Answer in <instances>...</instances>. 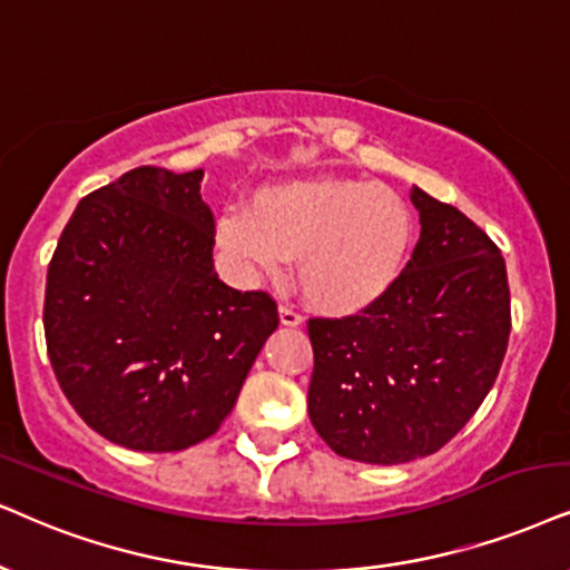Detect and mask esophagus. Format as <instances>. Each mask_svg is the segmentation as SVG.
<instances>
[{"label":"esophagus","instance_id":"34e87169","mask_svg":"<svg viewBox=\"0 0 570 570\" xmlns=\"http://www.w3.org/2000/svg\"><path fill=\"white\" fill-rule=\"evenodd\" d=\"M278 318H281V323H284V326H302V315L289 305L278 307Z\"/></svg>","mask_w":570,"mask_h":570}]
</instances>
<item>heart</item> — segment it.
I'll return each mask as SVG.
<instances>
[{
  "label": "heart",
  "mask_w": 570,
  "mask_h": 570,
  "mask_svg": "<svg viewBox=\"0 0 570 570\" xmlns=\"http://www.w3.org/2000/svg\"><path fill=\"white\" fill-rule=\"evenodd\" d=\"M415 220L402 194L347 176L292 178L255 191L247 210L226 213L218 242L278 276L297 257L305 299L328 315L371 307L397 284Z\"/></svg>",
  "instance_id": "heart-1"
}]
</instances>
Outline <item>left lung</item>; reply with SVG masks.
I'll use <instances>...</instances> for the list:
<instances>
[{
	"label": "left lung",
	"instance_id": "1",
	"mask_svg": "<svg viewBox=\"0 0 570 570\" xmlns=\"http://www.w3.org/2000/svg\"><path fill=\"white\" fill-rule=\"evenodd\" d=\"M421 239L397 284L347 318H309L307 413L336 455H434L471 421L510 336L502 252L458 207L413 189Z\"/></svg>",
	"mask_w": 570,
	"mask_h": 570
}]
</instances>
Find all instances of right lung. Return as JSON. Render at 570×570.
Returning a JSON list of instances; mask_svg holds the SVG:
<instances>
[{
	"label": "right lung",
	"instance_id": "obj_1",
	"mask_svg": "<svg viewBox=\"0 0 570 570\" xmlns=\"http://www.w3.org/2000/svg\"><path fill=\"white\" fill-rule=\"evenodd\" d=\"M202 170L141 165L78 202L49 263L45 336L86 426L136 452L213 436L278 328L268 292L213 268Z\"/></svg>",
	"mask_w": 570,
	"mask_h": 570
}]
</instances>
